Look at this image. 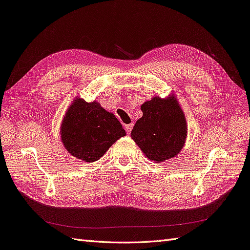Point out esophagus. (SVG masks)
<instances>
[{"label": "esophagus", "instance_id": "1", "mask_svg": "<svg viewBox=\"0 0 250 250\" xmlns=\"http://www.w3.org/2000/svg\"><path fill=\"white\" fill-rule=\"evenodd\" d=\"M133 127V124H128V125H125V130L127 133H130L131 132V129Z\"/></svg>", "mask_w": 250, "mask_h": 250}]
</instances>
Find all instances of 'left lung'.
<instances>
[{"label":"left lung","mask_w":250,"mask_h":250,"mask_svg":"<svg viewBox=\"0 0 250 250\" xmlns=\"http://www.w3.org/2000/svg\"><path fill=\"white\" fill-rule=\"evenodd\" d=\"M143 115L130 136L149 160L162 162L178 155L187 138V122L174 96L154 97L141 106Z\"/></svg>","instance_id":"8db88e82"}]
</instances>
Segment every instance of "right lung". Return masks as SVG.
<instances>
[{"label":"right lung","mask_w":250,"mask_h":250,"mask_svg":"<svg viewBox=\"0 0 250 250\" xmlns=\"http://www.w3.org/2000/svg\"><path fill=\"white\" fill-rule=\"evenodd\" d=\"M126 135L115 115L99 103L75 100L66 111L62 125V139L71 155L86 162H94L109 147Z\"/></svg>","instance_id":"obj_1"}]
</instances>
